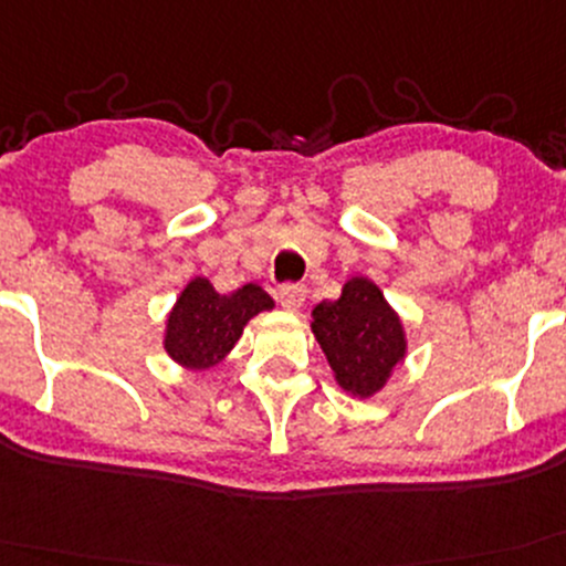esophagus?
I'll use <instances>...</instances> for the list:
<instances>
[{
  "label": "esophagus",
  "mask_w": 566,
  "mask_h": 566,
  "mask_svg": "<svg viewBox=\"0 0 566 566\" xmlns=\"http://www.w3.org/2000/svg\"><path fill=\"white\" fill-rule=\"evenodd\" d=\"M305 295H308V290L303 284H287L279 292V303H282L284 311H301L305 305Z\"/></svg>",
  "instance_id": "obj_1"
}]
</instances>
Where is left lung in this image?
I'll use <instances>...</instances> for the list:
<instances>
[{
  "label": "left lung",
  "instance_id": "1",
  "mask_svg": "<svg viewBox=\"0 0 566 566\" xmlns=\"http://www.w3.org/2000/svg\"><path fill=\"white\" fill-rule=\"evenodd\" d=\"M313 335L337 385L356 398H371L406 358V332L382 290L366 276L345 282L337 301L313 308Z\"/></svg>",
  "mask_w": 566,
  "mask_h": 566
}]
</instances>
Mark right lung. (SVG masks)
<instances>
[{
  "label": "right lung",
  "mask_w": 566,
  "mask_h": 566,
  "mask_svg": "<svg viewBox=\"0 0 566 566\" xmlns=\"http://www.w3.org/2000/svg\"><path fill=\"white\" fill-rule=\"evenodd\" d=\"M271 308L274 301L258 284L221 295L206 276H195L168 313L163 348L184 369L206 371L227 358L250 318Z\"/></svg>",
  "instance_id": "add662e5"
}]
</instances>
